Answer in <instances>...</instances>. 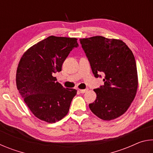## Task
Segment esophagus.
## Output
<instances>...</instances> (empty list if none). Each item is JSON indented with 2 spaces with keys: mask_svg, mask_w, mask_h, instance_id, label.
<instances>
[{
  "mask_svg": "<svg viewBox=\"0 0 153 153\" xmlns=\"http://www.w3.org/2000/svg\"><path fill=\"white\" fill-rule=\"evenodd\" d=\"M79 92L81 93V94H84V93H86L88 91V89H84V90H79Z\"/></svg>",
  "mask_w": 153,
  "mask_h": 153,
  "instance_id": "obj_1",
  "label": "esophagus"
}]
</instances>
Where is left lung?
Returning a JSON list of instances; mask_svg holds the SVG:
<instances>
[{
    "label": "left lung",
    "instance_id": "1",
    "mask_svg": "<svg viewBox=\"0 0 153 153\" xmlns=\"http://www.w3.org/2000/svg\"><path fill=\"white\" fill-rule=\"evenodd\" d=\"M95 77L104 76V85L94 90L92 112L103 120H112L128 110L138 88V75L132 52L123 41L94 36L79 40Z\"/></svg>",
    "mask_w": 153,
    "mask_h": 153
}]
</instances>
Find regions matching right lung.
<instances>
[{
  "label": "right lung",
  "instance_id": "right-lung-1",
  "mask_svg": "<svg viewBox=\"0 0 153 153\" xmlns=\"http://www.w3.org/2000/svg\"><path fill=\"white\" fill-rule=\"evenodd\" d=\"M75 38L49 36L30 48L18 65L16 84L25 104L36 117L55 123L69 112L71 100L77 94L73 88H65L54 77L74 48Z\"/></svg>",
  "mask_w": 153,
  "mask_h": 153
}]
</instances>
